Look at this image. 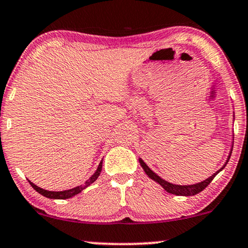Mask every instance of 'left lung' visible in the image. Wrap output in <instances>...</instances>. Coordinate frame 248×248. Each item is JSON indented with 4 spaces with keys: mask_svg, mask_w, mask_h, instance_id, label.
Here are the masks:
<instances>
[{
    "mask_svg": "<svg viewBox=\"0 0 248 248\" xmlns=\"http://www.w3.org/2000/svg\"><path fill=\"white\" fill-rule=\"evenodd\" d=\"M234 117V116H233ZM232 146H233V137H232V144H231V148H230V152H229V155H228V158L226 160V163L223 164V166L221 167L220 170H217V172L214 173V174H212L210 178L205 179L204 181H201V182H197L195 183V185H175V183H171L169 181H166V180H164L160 178L158 174H156L155 172L153 171L152 169H150L149 166L147 165L146 163L143 162L142 159L139 158V163L141 167L143 169V171L146 174L149 176L150 179L154 180V181H156L158 185L162 186L163 189H165V190L169 192V194H173V195H176V196H194V195H197L198 192H201L204 190L205 188L207 187L208 185L212 182V180L215 178V175L218 174L222 170L226 167V165L229 162L230 159V156H231V152H232Z\"/></svg>",
    "mask_w": 248,
    "mask_h": 248,
    "instance_id": "obj_1",
    "label": "left lung"
}]
</instances>
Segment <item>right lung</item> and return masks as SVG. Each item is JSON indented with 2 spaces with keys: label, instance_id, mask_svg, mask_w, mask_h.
<instances>
[{
  "label": "right lung",
  "instance_id": "obj_1",
  "mask_svg": "<svg viewBox=\"0 0 248 248\" xmlns=\"http://www.w3.org/2000/svg\"><path fill=\"white\" fill-rule=\"evenodd\" d=\"M101 170H102V159L100 164H99L98 169H96V171L93 173V174L90 176L89 180H86L84 182V185H81V186H77L75 188H72V189H68V190H62V191H50V190H46V189L38 187V186L34 185L33 182L30 181L28 180V182L31 183V186L33 187L35 190H36L38 194H41L42 196H44V197L46 198H50V199H68V198H72L74 196L79 194V192L84 190L85 188H88L89 186H91L93 182L95 181L96 179L99 178V175H100L101 173Z\"/></svg>",
  "mask_w": 248,
  "mask_h": 248
}]
</instances>
